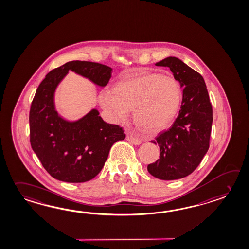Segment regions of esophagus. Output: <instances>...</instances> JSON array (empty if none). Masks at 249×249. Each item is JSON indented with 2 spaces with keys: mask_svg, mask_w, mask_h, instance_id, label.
Returning <instances> with one entry per match:
<instances>
[{
  "mask_svg": "<svg viewBox=\"0 0 249 249\" xmlns=\"http://www.w3.org/2000/svg\"><path fill=\"white\" fill-rule=\"evenodd\" d=\"M127 139L131 144H136V145L141 144V139L140 138H135V137L130 136V135L127 136Z\"/></svg>",
  "mask_w": 249,
  "mask_h": 249,
  "instance_id": "1",
  "label": "esophagus"
}]
</instances>
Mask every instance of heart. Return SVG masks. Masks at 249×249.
<instances>
[{"label": "heart", "mask_w": 249, "mask_h": 249, "mask_svg": "<svg viewBox=\"0 0 249 249\" xmlns=\"http://www.w3.org/2000/svg\"><path fill=\"white\" fill-rule=\"evenodd\" d=\"M182 89L174 77L154 72H139L121 77L111 92L101 95L103 108L114 120L126 122L134 110V120L147 134L170 127L180 110Z\"/></svg>", "instance_id": "1"}]
</instances>
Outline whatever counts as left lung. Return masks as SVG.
<instances>
[{"mask_svg": "<svg viewBox=\"0 0 249 249\" xmlns=\"http://www.w3.org/2000/svg\"><path fill=\"white\" fill-rule=\"evenodd\" d=\"M169 67L183 89L177 119L152 143L160 147V159L147 166L154 177L173 180L187 177L197 168L209 149L213 108L203 77L176 57L155 63Z\"/></svg>", "mask_w": 249, "mask_h": 249, "instance_id": "8db88e82", "label": "left lung"}]
</instances>
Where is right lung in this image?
<instances>
[{
    "mask_svg": "<svg viewBox=\"0 0 249 249\" xmlns=\"http://www.w3.org/2000/svg\"><path fill=\"white\" fill-rule=\"evenodd\" d=\"M70 71L104 88L112 69L97 62L72 61L51 71L31 104L30 143L52 177L64 182H86L101 172L112 144L125 139L126 135L120 126L104 122L96 109L75 122L59 115L54 93Z\"/></svg>",
    "mask_w": 249,
    "mask_h": 249,
    "instance_id": "1",
    "label": "right lung"
}]
</instances>
